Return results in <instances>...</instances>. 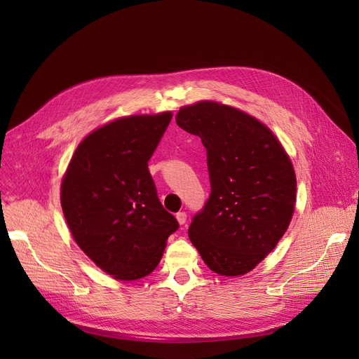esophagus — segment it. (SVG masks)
Returning <instances> with one entry per match:
<instances>
[{
  "label": "esophagus",
  "instance_id": "obj_1",
  "mask_svg": "<svg viewBox=\"0 0 359 359\" xmlns=\"http://www.w3.org/2000/svg\"><path fill=\"white\" fill-rule=\"evenodd\" d=\"M177 220H178V223L180 224H184L187 222V212H184V211H180L178 214H177Z\"/></svg>",
  "mask_w": 359,
  "mask_h": 359
}]
</instances>
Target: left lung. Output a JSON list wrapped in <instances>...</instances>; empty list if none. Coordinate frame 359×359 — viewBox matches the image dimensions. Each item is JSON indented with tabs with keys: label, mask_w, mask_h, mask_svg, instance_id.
<instances>
[{
	"label": "left lung",
	"mask_w": 359,
	"mask_h": 359,
	"mask_svg": "<svg viewBox=\"0 0 359 359\" xmlns=\"http://www.w3.org/2000/svg\"><path fill=\"white\" fill-rule=\"evenodd\" d=\"M177 124L206 148L211 193L189 238L220 276L252 271L285 235L295 210L297 178L271 130L231 106L181 107Z\"/></svg>",
	"instance_id": "left-lung-1"
}]
</instances>
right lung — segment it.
Returning <instances> with one entry per match:
<instances>
[{
  "label": "right lung",
  "instance_id": "right-lung-1",
  "mask_svg": "<svg viewBox=\"0 0 359 359\" xmlns=\"http://www.w3.org/2000/svg\"><path fill=\"white\" fill-rule=\"evenodd\" d=\"M170 112L119 118L86 136L61 184L74 241L118 280L148 276L180 224L157 196L148 169Z\"/></svg>",
  "mask_w": 359,
  "mask_h": 359
}]
</instances>
